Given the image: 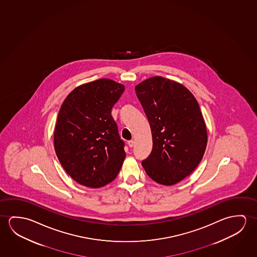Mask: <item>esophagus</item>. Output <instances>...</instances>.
I'll use <instances>...</instances> for the list:
<instances>
[{
    "label": "esophagus",
    "mask_w": 257,
    "mask_h": 257,
    "mask_svg": "<svg viewBox=\"0 0 257 257\" xmlns=\"http://www.w3.org/2000/svg\"><path fill=\"white\" fill-rule=\"evenodd\" d=\"M127 145H128V147H133L135 145L134 140H130V141H127Z\"/></svg>",
    "instance_id": "1"
}]
</instances>
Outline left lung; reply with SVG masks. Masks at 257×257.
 Returning a JSON list of instances; mask_svg holds the SVG:
<instances>
[{
	"label": "left lung",
	"mask_w": 257,
	"mask_h": 257,
	"mask_svg": "<svg viewBox=\"0 0 257 257\" xmlns=\"http://www.w3.org/2000/svg\"><path fill=\"white\" fill-rule=\"evenodd\" d=\"M151 126L153 149L142 166L153 180L171 186L199 164L207 131L199 104L178 82L153 77L135 87Z\"/></svg>",
	"instance_id": "left-lung-1"
}]
</instances>
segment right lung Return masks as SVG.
I'll use <instances>...</instances> for the list:
<instances>
[{"mask_svg":"<svg viewBox=\"0 0 257 257\" xmlns=\"http://www.w3.org/2000/svg\"><path fill=\"white\" fill-rule=\"evenodd\" d=\"M121 84L101 78L76 87L58 113L54 149L63 169L78 184L97 188L118 175L126 157L111 109Z\"/></svg>","mask_w":257,"mask_h":257,"instance_id":"add662e5","label":"right lung"}]
</instances>
